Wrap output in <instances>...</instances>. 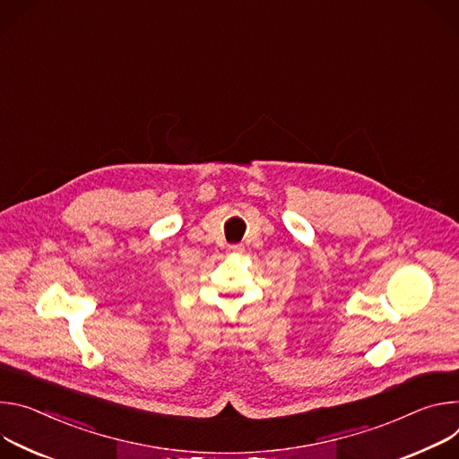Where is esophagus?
I'll use <instances>...</instances> for the list:
<instances>
[{"mask_svg": "<svg viewBox=\"0 0 459 459\" xmlns=\"http://www.w3.org/2000/svg\"><path fill=\"white\" fill-rule=\"evenodd\" d=\"M228 251H230V253H242V251H244V246H242V244H230V246H228Z\"/></svg>", "mask_w": 459, "mask_h": 459, "instance_id": "1", "label": "esophagus"}]
</instances>
